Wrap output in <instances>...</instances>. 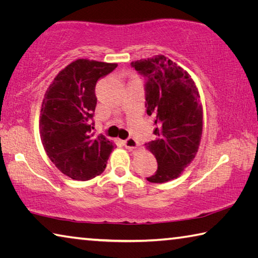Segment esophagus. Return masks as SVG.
<instances>
[{"instance_id": "esophagus-1", "label": "esophagus", "mask_w": 258, "mask_h": 258, "mask_svg": "<svg viewBox=\"0 0 258 258\" xmlns=\"http://www.w3.org/2000/svg\"><path fill=\"white\" fill-rule=\"evenodd\" d=\"M124 145H125V147L127 148V149H130V150H133V149H135V148H138V142L135 141L134 138L126 139L125 141H124Z\"/></svg>"}]
</instances>
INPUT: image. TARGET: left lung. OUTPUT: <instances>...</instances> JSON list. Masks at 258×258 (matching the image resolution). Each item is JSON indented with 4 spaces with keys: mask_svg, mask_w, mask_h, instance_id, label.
Instances as JSON below:
<instances>
[{
    "mask_svg": "<svg viewBox=\"0 0 258 258\" xmlns=\"http://www.w3.org/2000/svg\"><path fill=\"white\" fill-rule=\"evenodd\" d=\"M145 78L146 108L154 116V141L146 143L155 155L157 171L147 180L164 183L176 178L198 151L203 109L195 82L164 55L131 63Z\"/></svg>",
    "mask_w": 258,
    "mask_h": 258,
    "instance_id": "1",
    "label": "left lung"
}]
</instances>
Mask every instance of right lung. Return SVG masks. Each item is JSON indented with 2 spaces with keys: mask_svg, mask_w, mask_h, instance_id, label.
I'll use <instances>...</instances> for the list:
<instances>
[{
  "mask_svg": "<svg viewBox=\"0 0 258 258\" xmlns=\"http://www.w3.org/2000/svg\"><path fill=\"white\" fill-rule=\"evenodd\" d=\"M117 63L78 59L62 69L43 99L40 132L50 160L73 180L87 181L106 168L112 142L95 135V85Z\"/></svg>",
  "mask_w": 258,
  "mask_h": 258,
  "instance_id": "right-lung-1",
  "label": "right lung"
}]
</instances>
